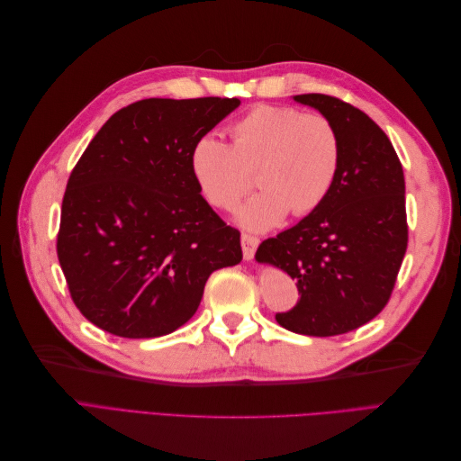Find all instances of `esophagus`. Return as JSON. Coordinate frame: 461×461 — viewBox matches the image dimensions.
<instances>
[{"mask_svg": "<svg viewBox=\"0 0 461 461\" xmlns=\"http://www.w3.org/2000/svg\"><path fill=\"white\" fill-rule=\"evenodd\" d=\"M240 242H242V254H244V259L249 261L254 259L256 256V249H258V244H259V239L254 234H248V232H242L240 236Z\"/></svg>", "mask_w": 461, "mask_h": 461, "instance_id": "34e87169", "label": "esophagus"}]
</instances>
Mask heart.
Here are the masks:
<instances>
[{"mask_svg": "<svg viewBox=\"0 0 461 461\" xmlns=\"http://www.w3.org/2000/svg\"><path fill=\"white\" fill-rule=\"evenodd\" d=\"M340 136L321 113L294 107L256 105L232 122L230 144L203 134L190 149V173L203 200L230 209L252 186L261 190L236 212L252 230H267L292 209L308 215L323 203L340 167Z\"/></svg>", "mask_w": 461, "mask_h": 461, "instance_id": "obj_1", "label": "heart"}]
</instances>
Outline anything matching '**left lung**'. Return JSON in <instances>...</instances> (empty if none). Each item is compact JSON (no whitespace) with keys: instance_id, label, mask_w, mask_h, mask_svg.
I'll use <instances>...</instances> for the list:
<instances>
[{"instance_id":"obj_1","label":"left lung","mask_w":461,"mask_h":461,"mask_svg":"<svg viewBox=\"0 0 461 461\" xmlns=\"http://www.w3.org/2000/svg\"><path fill=\"white\" fill-rule=\"evenodd\" d=\"M325 115L342 156L327 200L298 225L263 240L259 263L286 271L300 300L276 323L308 337L350 332L386 305L408 248L402 163L379 124L325 94L294 95Z\"/></svg>"}]
</instances>
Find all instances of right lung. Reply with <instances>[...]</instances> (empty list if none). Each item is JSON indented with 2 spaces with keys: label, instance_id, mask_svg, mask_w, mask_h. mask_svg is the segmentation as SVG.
<instances>
[{
  "label": "right lung",
  "instance_id": "add662e5",
  "mask_svg": "<svg viewBox=\"0 0 461 461\" xmlns=\"http://www.w3.org/2000/svg\"><path fill=\"white\" fill-rule=\"evenodd\" d=\"M239 97H149L119 109L68 176L58 258L90 323L156 339L196 313L209 275L242 261L240 232L200 194L190 149Z\"/></svg>",
  "mask_w": 461,
  "mask_h": 461
}]
</instances>
